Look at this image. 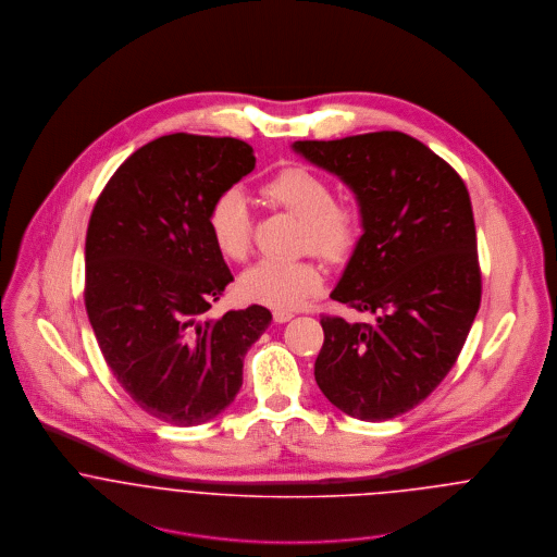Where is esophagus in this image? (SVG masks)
<instances>
[{
	"label": "esophagus",
	"instance_id": "34e87169",
	"mask_svg": "<svg viewBox=\"0 0 557 557\" xmlns=\"http://www.w3.org/2000/svg\"><path fill=\"white\" fill-rule=\"evenodd\" d=\"M289 319H294L292 311H274V321H276V323H285V321H289Z\"/></svg>",
	"mask_w": 557,
	"mask_h": 557
}]
</instances>
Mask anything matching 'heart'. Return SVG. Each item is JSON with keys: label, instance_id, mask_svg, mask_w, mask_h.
Masks as SVG:
<instances>
[{"label": "heart", "instance_id": "b5f03b06", "mask_svg": "<svg viewBox=\"0 0 557 557\" xmlns=\"http://www.w3.org/2000/svg\"><path fill=\"white\" fill-rule=\"evenodd\" d=\"M259 193L270 206L302 221L300 250H313L327 261H343L360 238L362 216L358 206L334 197L332 184L309 166H283L261 184ZM206 219L219 252L232 261L246 259L250 250V214L238 188L219 193ZM323 281V268L313 259H265L242 274L239 292L252 302L289 311L318 296Z\"/></svg>", "mask_w": 557, "mask_h": 557}]
</instances>
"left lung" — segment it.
Wrapping results in <instances>:
<instances>
[{
	"instance_id": "1",
	"label": "left lung",
	"mask_w": 557,
	"mask_h": 557,
	"mask_svg": "<svg viewBox=\"0 0 557 557\" xmlns=\"http://www.w3.org/2000/svg\"><path fill=\"white\" fill-rule=\"evenodd\" d=\"M294 150L354 190L364 230L330 298L371 319L321 318L318 386L347 416L395 418L442 384L476 318L470 193L446 160L398 131Z\"/></svg>"
}]
</instances>
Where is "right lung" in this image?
<instances>
[{
  "mask_svg": "<svg viewBox=\"0 0 557 557\" xmlns=\"http://www.w3.org/2000/svg\"><path fill=\"white\" fill-rule=\"evenodd\" d=\"M255 169L232 137L164 135L124 160L85 238V309L122 388L175 426L216 418L242 388L244 356L272 313L208 319L234 281L208 230L212 199Z\"/></svg>",
  "mask_w": 557,
  "mask_h": 557,
  "instance_id": "right-lung-1",
  "label": "right lung"
}]
</instances>
